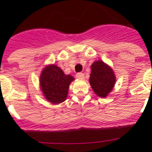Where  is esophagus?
I'll return each instance as SVG.
<instances>
[{
  "mask_svg": "<svg viewBox=\"0 0 152 152\" xmlns=\"http://www.w3.org/2000/svg\"><path fill=\"white\" fill-rule=\"evenodd\" d=\"M76 78L79 79V80H83L84 79V74L82 73V72H79L76 75Z\"/></svg>",
  "mask_w": 152,
  "mask_h": 152,
  "instance_id": "esophagus-1",
  "label": "esophagus"
}]
</instances>
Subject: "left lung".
I'll use <instances>...</instances> for the list:
<instances>
[{
  "instance_id": "left-lung-1",
  "label": "left lung",
  "mask_w": 152,
  "mask_h": 152,
  "mask_svg": "<svg viewBox=\"0 0 152 152\" xmlns=\"http://www.w3.org/2000/svg\"><path fill=\"white\" fill-rule=\"evenodd\" d=\"M89 82L91 88L100 98H106L115 85L116 76L113 69L102 61H96L91 66Z\"/></svg>"
}]
</instances>
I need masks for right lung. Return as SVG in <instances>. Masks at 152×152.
I'll return each mask as SVG.
<instances>
[{
  "label": "right lung",
  "instance_id": "add662e5",
  "mask_svg": "<svg viewBox=\"0 0 152 152\" xmlns=\"http://www.w3.org/2000/svg\"><path fill=\"white\" fill-rule=\"evenodd\" d=\"M73 80L74 77L64 74L56 64H48L40 75V89L45 99L56 105L66 100L69 85Z\"/></svg>",
  "mask_w": 152,
  "mask_h": 152
}]
</instances>
